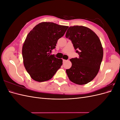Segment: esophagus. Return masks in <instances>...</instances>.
<instances>
[{
    "label": "esophagus",
    "mask_w": 120,
    "mask_h": 120,
    "mask_svg": "<svg viewBox=\"0 0 120 120\" xmlns=\"http://www.w3.org/2000/svg\"><path fill=\"white\" fill-rule=\"evenodd\" d=\"M63 60V62H64V63L65 61H67V60Z\"/></svg>",
    "instance_id": "1"
}]
</instances>
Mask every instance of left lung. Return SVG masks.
I'll return each mask as SVG.
<instances>
[{"instance_id":"left-lung-1","label":"left lung","mask_w":120,"mask_h":120,"mask_svg":"<svg viewBox=\"0 0 120 120\" xmlns=\"http://www.w3.org/2000/svg\"><path fill=\"white\" fill-rule=\"evenodd\" d=\"M73 44L79 57L70 60L72 64L66 72L70 80L85 85L92 81L99 72L103 60V49L97 35L83 26H71L66 34Z\"/></svg>"}]
</instances>
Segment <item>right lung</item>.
Masks as SVG:
<instances>
[{
  "label": "right lung",
  "instance_id": "right-lung-1",
  "mask_svg": "<svg viewBox=\"0 0 120 120\" xmlns=\"http://www.w3.org/2000/svg\"><path fill=\"white\" fill-rule=\"evenodd\" d=\"M68 27L53 22H41L27 34L22 49L24 67L34 81L51 79L63 64V60L50 54L58 39Z\"/></svg>",
  "mask_w": 120,
  "mask_h": 120
}]
</instances>
